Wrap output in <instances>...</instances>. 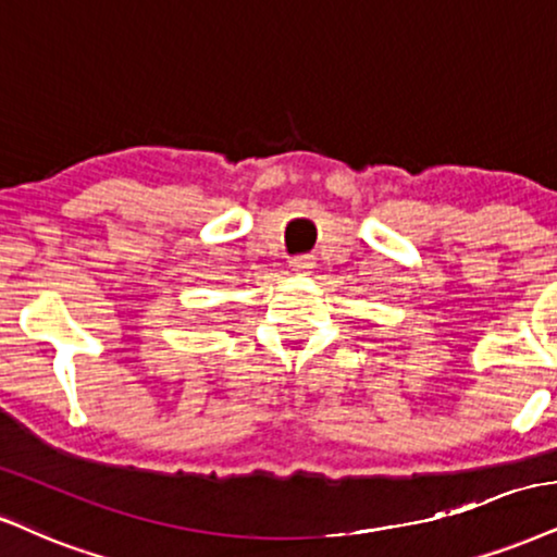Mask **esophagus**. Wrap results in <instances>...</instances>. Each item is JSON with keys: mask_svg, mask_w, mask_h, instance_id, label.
<instances>
[{"mask_svg": "<svg viewBox=\"0 0 557 557\" xmlns=\"http://www.w3.org/2000/svg\"><path fill=\"white\" fill-rule=\"evenodd\" d=\"M289 265H292V271H297V273H310L312 268H314V256H294L292 260H289Z\"/></svg>", "mask_w": 557, "mask_h": 557, "instance_id": "obj_1", "label": "esophagus"}]
</instances>
